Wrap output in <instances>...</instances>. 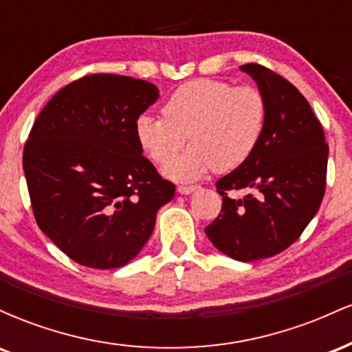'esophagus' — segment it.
Listing matches in <instances>:
<instances>
[{"mask_svg":"<svg viewBox=\"0 0 352 352\" xmlns=\"http://www.w3.org/2000/svg\"><path fill=\"white\" fill-rule=\"evenodd\" d=\"M197 188H199V187H197V185H179L177 192L182 193V195H188V193L195 192Z\"/></svg>","mask_w":352,"mask_h":352,"instance_id":"obj_1","label":"esophagus"}]
</instances>
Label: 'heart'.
<instances>
[{
  "instance_id": "1",
  "label": "heart",
  "mask_w": 352,
  "mask_h": 352,
  "mask_svg": "<svg viewBox=\"0 0 352 352\" xmlns=\"http://www.w3.org/2000/svg\"><path fill=\"white\" fill-rule=\"evenodd\" d=\"M164 115L137 117V142L153 162L164 164L188 135L190 148L168 160L164 172L177 180H193L213 167L233 170L252 155L263 134L266 102L256 87L197 79L173 91Z\"/></svg>"
}]
</instances>
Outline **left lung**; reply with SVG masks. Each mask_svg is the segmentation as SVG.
I'll return each mask as SVG.
<instances>
[{"label":"left lung","instance_id":"left-lung-1","mask_svg":"<svg viewBox=\"0 0 352 352\" xmlns=\"http://www.w3.org/2000/svg\"><path fill=\"white\" fill-rule=\"evenodd\" d=\"M240 69L263 94L265 129L252 155L217 182L223 204L205 233L230 258L256 261L285 252L318 213L329 147L321 122L292 82L260 64ZM238 189L249 193L238 199Z\"/></svg>","mask_w":352,"mask_h":352}]
</instances>
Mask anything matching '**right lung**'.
Masks as SVG:
<instances>
[{
    "mask_svg": "<svg viewBox=\"0 0 352 352\" xmlns=\"http://www.w3.org/2000/svg\"><path fill=\"white\" fill-rule=\"evenodd\" d=\"M159 98L142 79L91 74L39 112L23 152L36 223L76 263L127 265L175 195L142 155L135 120Z\"/></svg>",
    "mask_w": 352,
    "mask_h": 352,
    "instance_id": "obj_1",
    "label": "right lung"
}]
</instances>
